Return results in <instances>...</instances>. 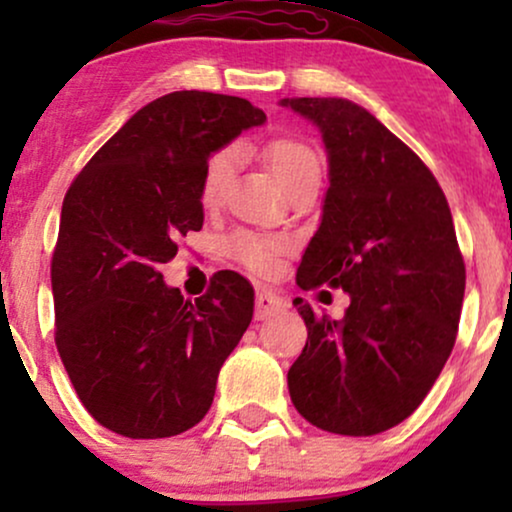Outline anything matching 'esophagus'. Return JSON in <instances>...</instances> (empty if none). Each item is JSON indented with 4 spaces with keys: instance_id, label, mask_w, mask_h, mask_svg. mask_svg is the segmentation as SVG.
<instances>
[{
    "instance_id": "34e87169",
    "label": "esophagus",
    "mask_w": 512,
    "mask_h": 512,
    "mask_svg": "<svg viewBox=\"0 0 512 512\" xmlns=\"http://www.w3.org/2000/svg\"><path fill=\"white\" fill-rule=\"evenodd\" d=\"M286 308V301L281 296H276L274 291L269 289H257V296H255V317L257 320H267V317H272L279 313V310Z\"/></svg>"
}]
</instances>
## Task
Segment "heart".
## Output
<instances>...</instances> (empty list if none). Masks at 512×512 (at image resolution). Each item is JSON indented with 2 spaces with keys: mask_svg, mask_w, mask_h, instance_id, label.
<instances>
[{
  "mask_svg": "<svg viewBox=\"0 0 512 512\" xmlns=\"http://www.w3.org/2000/svg\"><path fill=\"white\" fill-rule=\"evenodd\" d=\"M262 156L286 192H289L291 187L301 185L305 180L320 178V156H317L313 146L298 137L272 139V142L262 146ZM233 161H236L233 151L221 149L216 151V154L207 161V166H204L199 199H202V204L207 209H214L216 204L221 202L226 182L231 178ZM284 248L286 243L281 238L257 236V233L250 231H236L233 236L226 238V243H223V250H226L228 257L245 264V267L257 274L272 269L276 252H281Z\"/></svg>",
  "mask_w": 512,
  "mask_h": 512,
  "instance_id": "heart-1",
  "label": "heart"
}]
</instances>
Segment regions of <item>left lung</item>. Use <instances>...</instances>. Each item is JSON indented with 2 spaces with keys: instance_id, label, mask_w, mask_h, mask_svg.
<instances>
[{
  "instance_id": "1",
  "label": "left lung",
  "mask_w": 512,
  "mask_h": 512,
  "mask_svg": "<svg viewBox=\"0 0 512 512\" xmlns=\"http://www.w3.org/2000/svg\"><path fill=\"white\" fill-rule=\"evenodd\" d=\"M281 105L320 129L330 166L296 284L351 298L344 320L293 301L308 342L289 370L291 402L322 431L375 436L414 414L455 346L464 262L448 199L424 161L354 101Z\"/></svg>"
}]
</instances>
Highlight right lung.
<instances>
[{"instance_id": "right-lung-1", "label": "right lung", "mask_w": 512, "mask_h": 512, "mask_svg": "<svg viewBox=\"0 0 512 512\" xmlns=\"http://www.w3.org/2000/svg\"><path fill=\"white\" fill-rule=\"evenodd\" d=\"M264 120L245 98L173 91L129 117L67 190L50 269L55 344L88 414L113 433L178 436L214 402L255 291L219 272L185 301L161 264L202 228L211 154Z\"/></svg>"}]
</instances>
